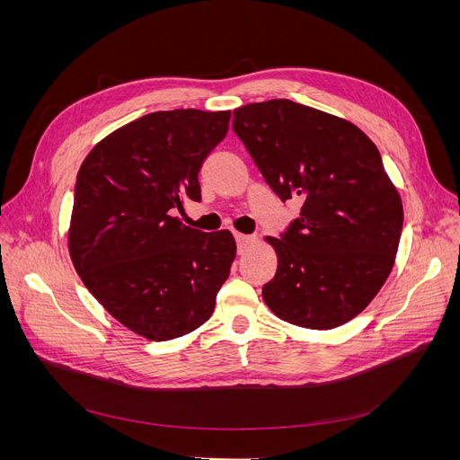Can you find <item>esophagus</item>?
Returning <instances> with one entry per match:
<instances>
[{
  "label": "esophagus",
  "mask_w": 460,
  "mask_h": 460,
  "mask_svg": "<svg viewBox=\"0 0 460 460\" xmlns=\"http://www.w3.org/2000/svg\"><path fill=\"white\" fill-rule=\"evenodd\" d=\"M253 235H249V234H235V245H238V252H243V249L249 245V243H253Z\"/></svg>",
  "instance_id": "esophagus-1"
}]
</instances>
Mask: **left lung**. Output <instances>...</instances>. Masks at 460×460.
<instances>
[{
    "instance_id": "left-lung-1",
    "label": "left lung",
    "mask_w": 460,
    "mask_h": 460,
    "mask_svg": "<svg viewBox=\"0 0 460 460\" xmlns=\"http://www.w3.org/2000/svg\"><path fill=\"white\" fill-rule=\"evenodd\" d=\"M232 128L262 178L301 213L280 238L262 299L286 323L330 330L355 318L394 269L401 198L380 151L349 120L289 100L234 109Z\"/></svg>"
}]
</instances>
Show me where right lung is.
Returning <instances> with one entry per match:
<instances>
[{
  "instance_id": "right-lung-1",
  "label": "right lung",
  "mask_w": 460,
  "mask_h": 460,
  "mask_svg": "<svg viewBox=\"0 0 460 460\" xmlns=\"http://www.w3.org/2000/svg\"><path fill=\"white\" fill-rule=\"evenodd\" d=\"M230 111L174 109L109 134L82 163L68 252L82 282L132 332L166 341L215 311L235 242L174 217L201 201L198 174L228 132Z\"/></svg>"
}]
</instances>
